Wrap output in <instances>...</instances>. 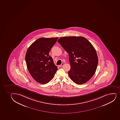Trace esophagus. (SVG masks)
Returning <instances> with one entry per match:
<instances>
[{
  "label": "esophagus",
  "mask_w": 120,
  "mask_h": 120,
  "mask_svg": "<svg viewBox=\"0 0 120 120\" xmlns=\"http://www.w3.org/2000/svg\"><path fill=\"white\" fill-rule=\"evenodd\" d=\"M64 64V63H62V64H61V65H59V67H63V66Z\"/></svg>",
  "instance_id": "1"
}]
</instances>
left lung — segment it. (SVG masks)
<instances>
[{
	"label": "left lung",
	"instance_id": "1",
	"mask_svg": "<svg viewBox=\"0 0 120 120\" xmlns=\"http://www.w3.org/2000/svg\"><path fill=\"white\" fill-rule=\"evenodd\" d=\"M69 55L71 69L69 77L77 84L88 82L95 73L98 59L91 43L81 36L63 37L58 40Z\"/></svg>",
	"mask_w": 120,
	"mask_h": 120
}]
</instances>
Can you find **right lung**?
I'll return each mask as SVG.
<instances>
[{
    "instance_id": "1",
    "label": "right lung",
    "mask_w": 120,
    "mask_h": 120,
    "mask_svg": "<svg viewBox=\"0 0 120 120\" xmlns=\"http://www.w3.org/2000/svg\"><path fill=\"white\" fill-rule=\"evenodd\" d=\"M58 37L41 38L34 41L27 49L25 61L30 74L38 82L45 84L54 77L57 67L49 56L52 47Z\"/></svg>"
}]
</instances>
